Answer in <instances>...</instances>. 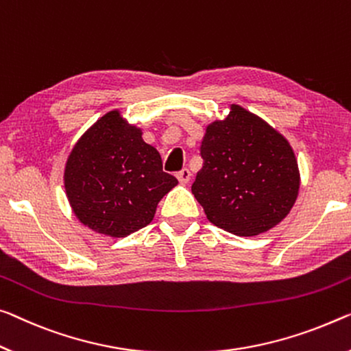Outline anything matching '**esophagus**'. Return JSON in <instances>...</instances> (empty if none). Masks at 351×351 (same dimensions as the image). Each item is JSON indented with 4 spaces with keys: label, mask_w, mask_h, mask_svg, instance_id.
Wrapping results in <instances>:
<instances>
[{
    "label": "esophagus",
    "mask_w": 351,
    "mask_h": 351,
    "mask_svg": "<svg viewBox=\"0 0 351 351\" xmlns=\"http://www.w3.org/2000/svg\"><path fill=\"white\" fill-rule=\"evenodd\" d=\"M177 179H179V182L185 185V183H188V182H190V179H191V172L188 171L186 168H183L182 171L177 172Z\"/></svg>",
    "instance_id": "esophagus-1"
}]
</instances>
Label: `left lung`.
<instances>
[{
	"label": "left lung",
	"instance_id": "1",
	"mask_svg": "<svg viewBox=\"0 0 351 351\" xmlns=\"http://www.w3.org/2000/svg\"><path fill=\"white\" fill-rule=\"evenodd\" d=\"M204 160L191 191L210 223L240 237L267 232L287 217L300 190V171L287 139L265 121L232 105L210 123Z\"/></svg>",
	"mask_w": 351,
	"mask_h": 351
}]
</instances>
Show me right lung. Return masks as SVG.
I'll return each instance as SVG.
<instances>
[{
    "label": "right lung",
    "instance_id": "obj_1",
    "mask_svg": "<svg viewBox=\"0 0 351 351\" xmlns=\"http://www.w3.org/2000/svg\"><path fill=\"white\" fill-rule=\"evenodd\" d=\"M119 111L100 117L70 152L64 185L84 226L110 237H127L154 219L158 202L177 183L163 172L157 149Z\"/></svg>",
    "mask_w": 351,
    "mask_h": 351
}]
</instances>
